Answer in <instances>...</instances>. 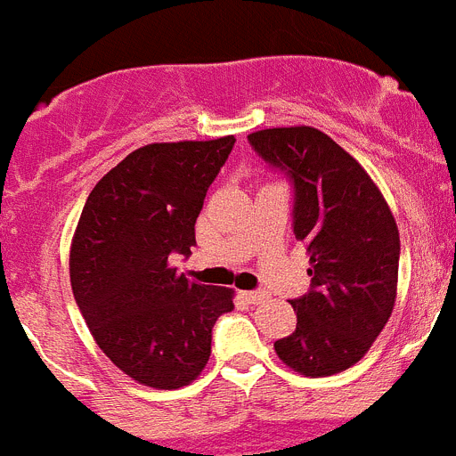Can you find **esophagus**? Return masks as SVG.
Wrapping results in <instances>:
<instances>
[{"mask_svg": "<svg viewBox=\"0 0 456 456\" xmlns=\"http://www.w3.org/2000/svg\"><path fill=\"white\" fill-rule=\"evenodd\" d=\"M244 299H247L248 304H260V301L267 299V292H265V289H251V292H244Z\"/></svg>", "mask_w": 456, "mask_h": 456, "instance_id": "1", "label": "esophagus"}]
</instances>
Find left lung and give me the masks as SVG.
<instances>
[{
	"mask_svg": "<svg viewBox=\"0 0 456 456\" xmlns=\"http://www.w3.org/2000/svg\"><path fill=\"white\" fill-rule=\"evenodd\" d=\"M248 143L288 173L294 237L310 256L308 294L289 301L297 329L273 349L294 372L338 374L368 354L393 313L400 269L395 216L368 171L324 132L272 127L248 134Z\"/></svg>",
	"mask_w": 456,
	"mask_h": 456,
	"instance_id": "obj_1",
	"label": "left lung"
}]
</instances>
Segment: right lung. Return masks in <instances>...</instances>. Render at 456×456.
<instances>
[{"label":"right lung","mask_w":456,"mask_h":456,"mask_svg":"<svg viewBox=\"0 0 456 456\" xmlns=\"http://www.w3.org/2000/svg\"><path fill=\"white\" fill-rule=\"evenodd\" d=\"M235 136L151 143L88 193L70 248V283L91 336L127 377L183 388L203 372L212 326L232 289L193 283L168 265L191 256L205 193Z\"/></svg>","instance_id":"1"}]
</instances>
